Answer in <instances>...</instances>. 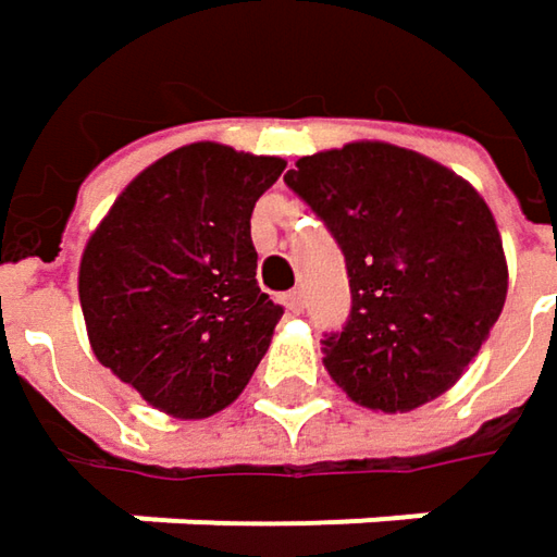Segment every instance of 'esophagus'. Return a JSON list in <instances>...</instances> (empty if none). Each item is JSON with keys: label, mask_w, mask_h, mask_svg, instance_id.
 Segmentation results:
<instances>
[{"label": "esophagus", "mask_w": 557, "mask_h": 557, "mask_svg": "<svg viewBox=\"0 0 557 557\" xmlns=\"http://www.w3.org/2000/svg\"><path fill=\"white\" fill-rule=\"evenodd\" d=\"M285 307H288L292 313H304V292H300V288L288 292V295H285Z\"/></svg>", "instance_id": "obj_1"}]
</instances>
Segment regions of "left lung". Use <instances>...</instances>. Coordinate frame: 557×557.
<instances>
[{
  "label": "left lung",
  "mask_w": 557,
  "mask_h": 557,
  "mask_svg": "<svg viewBox=\"0 0 557 557\" xmlns=\"http://www.w3.org/2000/svg\"><path fill=\"white\" fill-rule=\"evenodd\" d=\"M333 234L351 310L323 361L361 406L409 412L454 386L507 298V262L485 199L437 161L351 141L285 174Z\"/></svg>",
  "instance_id": "8db88e82"
}]
</instances>
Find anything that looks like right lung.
<instances>
[{"instance_id":"obj_1","label":"right lung","mask_w":557,"mask_h":557,"mask_svg":"<svg viewBox=\"0 0 557 557\" xmlns=\"http://www.w3.org/2000/svg\"><path fill=\"white\" fill-rule=\"evenodd\" d=\"M282 158L183 145L133 180L91 234L78 298L103 368L177 418L231 406L282 307L257 285L250 215Z\"/></svg>"}]
</instances>
